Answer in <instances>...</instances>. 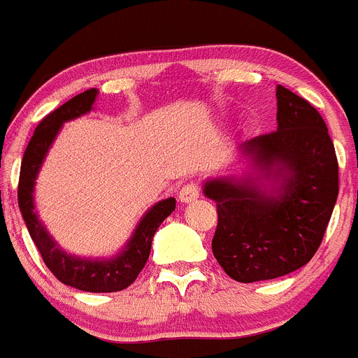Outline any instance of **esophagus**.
<instances>
[{
    "label": "esophagus",
    "mask_w": 358,
    "mask_h": 358,
    "mask_svg": "<svg viewBox=\"0 0 358 358\" xmlns=\"http://www.w3.org/2000/svg\"><path fill=\"white\" fill-rule=\"evenodd\" d=\"M180 201L182 203H190V201H196L199 197V185L196 182H189L180 189L178 194Z\"/></svg>",
    "instance_id": "obj_1"
}]
</instances>
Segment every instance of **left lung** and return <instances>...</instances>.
<instances>
[{"label": "left lung", "mask_w": 358, "mask_h": 358, "mask_svg": "<svg viewBox=\"0 0 358 358\" xmlns=\"http://www.w3.org/2000/svg\"><path fill=\"white\" fill-rule=\"evenodd\" d=\"M276 99L278 129L241 148L260 168L282 166L275 169L283 176L282 196L231 180L204 185L218 215L213 255L241 283L280 278L306 266L322 245L339 192L334 143L318 110L283 85L276 89Z\"/></svg>", "instance_id": "8db88e82"}]
</instances>
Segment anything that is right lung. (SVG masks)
<instances>
[{"label": "right lung", "mask_w": 358, "mask_h": 358, "mask_svg": "<svg viewBox=\"0 0 358 358\" xmlns=\"http://www.w3.org/2000/svg\"><path fill=\"white\" fill-rule=\"evenodd\" d=\"M96 94H98V89H87L40 120L20 162L17 199H19L20 213L26 222L31 239L36 245L48 271L59 282L78 290H85V292H119V290L127 289L138 278L147 264L155 231L162 224V220L168 218L175 210V197L161 201L145 215L134 231L133 239L127 243L126 250L113 260H87L66 255L62 250H59L54 239L47 234L41 222H38L33 206L34 178L55 134L61 129L64 120L75 119L89 112L92 108Z\"/></svg>", "instance_id": "obj_1"}]
</instances>
